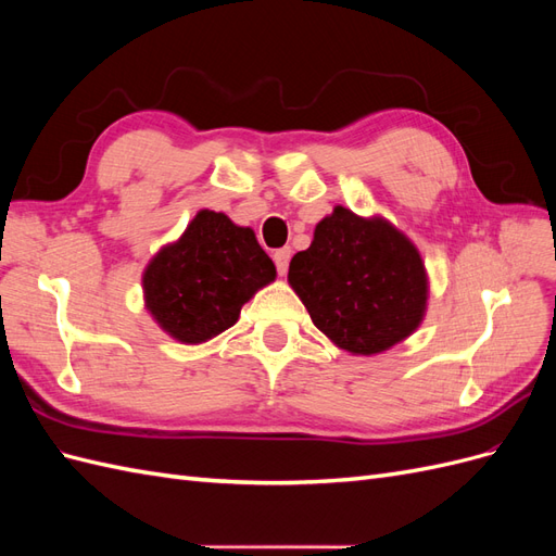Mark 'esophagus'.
Returning a JSON list of instances; mask_svg holds the SVG:
<instances>
[{
	"label": "esophagus",
	"mask_w": 556,
	"mask_h": 556,
	"mask_svg": "<svg viewBox=\"0 0 556 556\" xmlns=\"http://www.w3.org/2000/svg\"><path fill=\"white\" fill-rule=\"evenodd\" d=\"M290 255H292V250H290V248H280V250H276V252H274V262H276V268H278V274H280V276L288 274Z\"/></svg>",
	"instance_id": "obj_1"
}]
</instances>
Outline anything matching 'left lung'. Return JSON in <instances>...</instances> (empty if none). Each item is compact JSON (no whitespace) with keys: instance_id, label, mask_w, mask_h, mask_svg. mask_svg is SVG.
Here are the masks:
<instances>
[{"instance_id":"1","label":"left lung","mask_w":556,"mask_h":556,"mask_svg":"<svg viewBox=\"0 0 556 556\" xmlns=\"http://www.w3.org/2000/svg\"><path fill=\"white\" fill-rule=\"evenodd\" d=\"M290 288L313 325L350 355L371 357L422 325L429 276L417 245L382 215L333 206L296 252Z\"/></svg>"}]
</instances>
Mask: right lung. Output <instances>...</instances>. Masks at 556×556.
Returning <instances> with one entry per match:
<instances>
[{"label":"right lung","instance_id":"obj_1","mask_svg":"<svg viewBox=\"0 0 556 556\" xmlns=\"http://www.w3.org/2000/svg\"><path fill=\"white\" fill-rule=\"evenodd\" d=\"M276 280V264L250 227L201 208L180 237L143 268L146 311L182 345H199L239 323L243 304Z\"/></svg>","mask_w":556,"mask_h":556}]
</instances>
